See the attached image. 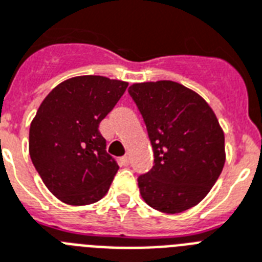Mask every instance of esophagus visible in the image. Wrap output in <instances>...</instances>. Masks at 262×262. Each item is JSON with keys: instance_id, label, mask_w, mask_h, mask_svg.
Masks as SVG:
<instances>
[{"instance_id": "34e87169", "label": "esophagus", "mask_w": 262, "mask_h": 262, "mask_svg": "<svg viewBox=\"0 0 262 262\" xmlns=\"http://www.w3.org/2000/svg\"><path fill=\"white\" fill-rule=\"evenodd\" d=\"M120 163H121V165L126 167V165H129V163H130V157L127 156V155H126V156H124V157H121Z\"/></svg>"}]
</instances>
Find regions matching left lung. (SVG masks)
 <instances>
[{
	"instance_id": "1",
	"label": "left lung",
	"mask_w": 262,
	"mask_h": 262,
	"mask_svg": "<svg viewBox=\"0 0 262 262\" xmlns=\"http://www.w3.org/2000/svg\"><path fill=\"white\" fill-rule=\"evenodd\" d=\"M155 165L138 178L142 199L167 214L186 211L210 192L226 161L225 133L207 102L172 80L133 83Z\"/></svg>"
}]
</instances>
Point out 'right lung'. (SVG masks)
I'll use <instances>...</instances> for the list:
<instances>
[{
  "label": "right lung",
  "instance_id": "add662e5",
  "mask_svg": "<svg viewBox=\"0 0 262 262\" xmlns=\"http://www.w3.org/2000/svg\"><path fill=\"white\" fill-rule=\"evenodd\" d=\"M127 82L99 75L74 76L44 98L29 127V155L46 187L71 206L95 203L118 171L106 152L99 124Z\"/></svg>",
  "mask_w": 262,
  "mask_h": 262
}]
</instances>
